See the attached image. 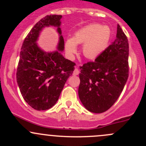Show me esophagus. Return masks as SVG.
<instances>
[{"instance_id":"obj_1","label":"esophagus","mask_w":146,"mask_h":146,"mask_svg":"<svg viewBox=\"0 0 146 146\" xmlns=\"http://www.w3.org/2000/svg\"><path fill=\"white\" fill-rule=\"evenodd\" d=\"M73 76H77V75L79 74V70L77 68H75V70L73 71Z\"/></svg>"}]
</instances>
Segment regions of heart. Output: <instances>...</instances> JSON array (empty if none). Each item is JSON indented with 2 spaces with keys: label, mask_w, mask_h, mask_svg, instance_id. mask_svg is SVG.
Returning <instances> with one entry per match:
<instances>
[{
  "label": "heart",
  "mask_w": 146,
  "mask_h": 146,
  "mask_svg": "<svg viewBox=\"0 0 146 146\" xmlns=\"http://www.w3.org/2000/svg\"><path fill=\"white\" fill-rule=\"evenodd\" d=\"M111 38V30L107 26L90 24L75 32L72 39H68L65 47L68 54L73 55L76 51V44H82V52L89 59H95L108 46Z\"/></svg>",
  "instance_id": "obj_1"
}]
</instances>
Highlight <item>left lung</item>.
Wrapping results in <instances>:
<instances>
[{"instance_id": "obj_1", "label": "left lung", "mask_w": 146, "mask_h": 146, "mask_svg": "<svg viewBox=\"0 0 146 146\" xmlns=\"http://www.w3.org/2000/svg\"><path fill=\"white\" fill-rule=\"evenodd\" d=\"M129 42L117 25V38L95 61L80 66L78 95L88 111L102 113L117 100L129 77Z\"/></svg>"}]
</instances>
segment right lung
Masks as SVG:
<instances>
[{
  "label": "right lung",
  "instance_id": "right-lung-1",
  "mask_svg": "<svg viewBox=\"0 0 146 146\" xmlns=\"http://www.w3.org/2000/svg\"><path fill=\"white\" fill-rule=\"evenodd\" d=\"M61 17L50 15L36 23L25 39L20 51L16 73L17 85L26 102L39 111L48 110L56 103L76 65L61 54L64 49ZM50 26L57 27L60 41L57 50L46 52L36 41L42 29Z\"/></svg>",
  "mask_w": 146,
  "mask_h": 146
}]
</instances>
